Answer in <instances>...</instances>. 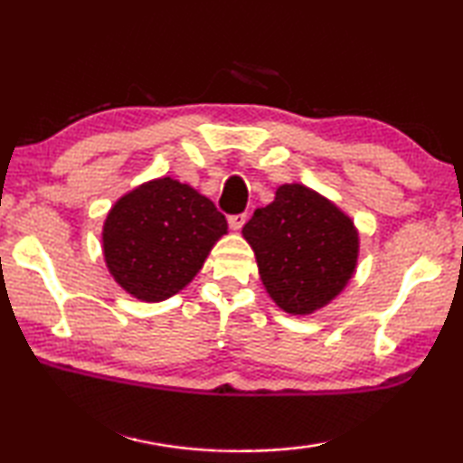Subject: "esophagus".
<instances>
[{
	"label": "esophagus",
	"mask_w": 463,
	"mask_h": 463,
	"mask_svg": "<svg viewBox=\"0 0 463 463\" xmlns=\"http://www.w3.org/2000/svg\"><path fill=\"white\" fill-rule=\"evenodd\" d=\"M247 222V214H232L229 216V226L232 231H241L242 224Z\"/></svg>",
	"instance_id": "1"
}]
</instances>
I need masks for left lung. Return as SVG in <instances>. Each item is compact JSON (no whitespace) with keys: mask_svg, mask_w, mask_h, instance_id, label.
I'll use <instances>...</instances> for the list:
<instances>
[{"mask_svg":"<svg viewBox=\"0 0 463 463\" xmlns=\"http://www.w3.org/2000/svg\"><path fill=\"white\" fill-rule=\"evenodd\" d=\"M271 300L289 315H312L354 278L359 234L331 200L302 184L278 187L269 206L242 226Z\"/></svg>","mask_w":463,"mask_h":463,"instance_id":"obj_1","label":"left lung"}]
</instances>
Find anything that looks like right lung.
Listing matches in <instances>:
<instances>
[{
  "instance_id": "1",
  "label": "right lung",
  "mask_w": 463,
  "mask_h": 463,
  "mask_svg": "<svg viewBox=\"0 0 463 463\" xmlns=\"http://www.w3.org/2000/svg\"><path fill=\"white\" fill-rule=\"evenodd\" d=\"M226 229V218L206 195L177 179H153L108 213L104 260L128 294L161 302L190 284Z\"/></svg>"
}]
</instances>
